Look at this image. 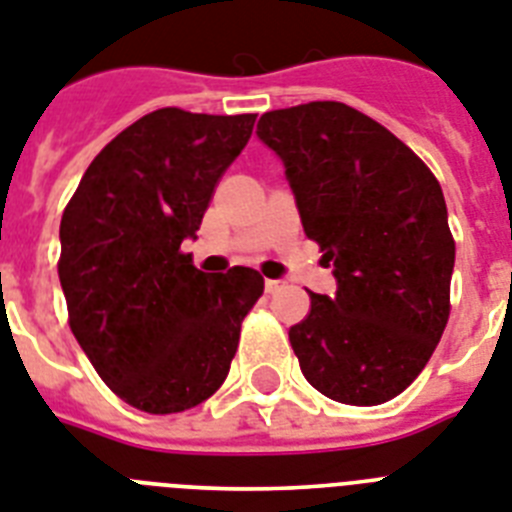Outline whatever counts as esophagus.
I'll list each match as a JSON object with an SVG mask.
<instances>
[{
    "mask_svg": "<svg viewBox=\"0 0 512 512\" xmlns=\"http://www.w3.org/2000/svg\"><path fill=\"white\" fill-rule=\"evenodd\" d=\"M284 281H276V278H268V281H265V292L268 294H276V292H281V289H284Z\"/></svg>",
    "mask_w": 512,
    "mask_h": 512,
    "instance_id": "esophagus-1",
    "label": "esophagus"
}]
</instances>
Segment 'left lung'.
<instances>
[{
  "mask_svg": "<svg viewBox=\"0 0 512 512\" xmlns=\"http://www.w3.org/2000/svg\"><path fill=\"white\" fill-rule=\"evenodd\" d=\"M257 136L284 160L307 239L334 265L289 328L305 378L344 405L394 400L450 318L455 239L442 186L392 131L344 102L265 112Z\"/></svg>",
  "mask_w": 512,
  "mask_h": 512,
  "instance_id": "left-lung-1",
  "label": "left lung"
}]
</instances>
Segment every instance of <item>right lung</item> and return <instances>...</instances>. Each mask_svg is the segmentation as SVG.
<instances>
[{"label": "right lung", "mask_w": 512, "mask_h": 512, "mask_svg": "<svg viewBox=\"0 0 512 512\" xmlns=\"http://www.w3.org/2000/svg\"><path fill=\"white\" fill-rule=\"evenodd\" d=\"M257 115L162 107L120 131L83 173L60 223L68 323L99 378L136 410L184 413L213 397L263 276H210L181 252Z\"/></svg>", "instance_id": "add662e5"}]
</instances>
